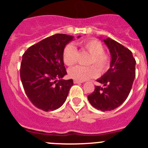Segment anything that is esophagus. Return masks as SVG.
<instances>
[{
	"mask_svg": "<svg viewBox=\"0 0 148 148\" xmlns=\"http://www.w3.org/2000/svg\"><path fill=\"white\" fill-rule=\"evenodd\" d=\"M73 82L75 83V84H79V83H82V81H79V80H76V79H74L73 81Z\"/></svg>",
	"mask_w": 148,
	"mask_h": 148,
	"instance_id": "1",
	"label": "esophagus"
}]
</instances>
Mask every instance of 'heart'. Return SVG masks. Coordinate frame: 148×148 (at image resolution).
<instances>
[{
  "label": "heart",
  "instance_id": "b5f03b06",
  "mask_svg": "<svg viewBox=\"0 0 148 148\" xmlns=\"http://www.w3.org/2000/svg\"><path fill=\"white\" fill-rule=\"evenodd\" d=\"M82 49L86 50L90 54V57L88 61V64L91 66H75L69 69L68 73L71 78L76 80L84 81L90 78L96 77L98 75V71L103 73L108 69L110 66L111 60L108 55L104 53V47L100 42L96 40H87L79 42ZM78 51L73 45L67 44L63 51V60L66 65L73 66L76 63ZM97 67L98 69L97 71Z\"/></svg>",
  "mask_w": 148,
  "mask_h": 148
}]
</instances>
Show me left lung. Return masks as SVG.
<instances>
[{
  "instance_id": "8db88e82",
  "label": "left lung",
  "mask_w": 148,
  "mask_h": 148,
  "mask_svg": "<svg viewBox=\"0 0 148 148\" xmlns=\"http://www.w3.org/2000/svg\"><path fill=\"white\" fill-rule=\"evenodd\" d=\"M103 42L110 51V68L97 79L102 85L95 86L88 99L92 106L106 112L120 106L128 97L136 77V62L132 51L115 40L107 38Z\"/></svg>"
}]
</instances>
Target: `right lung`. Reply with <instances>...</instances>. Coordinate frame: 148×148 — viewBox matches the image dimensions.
<instances>
[{
    "label": "right lung",
    "instance_id": "obj_1",
    "mask_svg": "<svg viewBox=\"0 0 148 148\" xmlns=\"http://www.w3.org/2000/svg\"><path fill=\"white\" fill-rule=\"evenodd\" d=\"M80 36H78V38ZM73 36L58 34L29 47L22 55L20 77L28 99L45 112L56 110L65 103L73 79L66 75L63 51Z\"/></svg>",
    "mask_w": 148,
    "mask_h": 148
}]
</instances>
